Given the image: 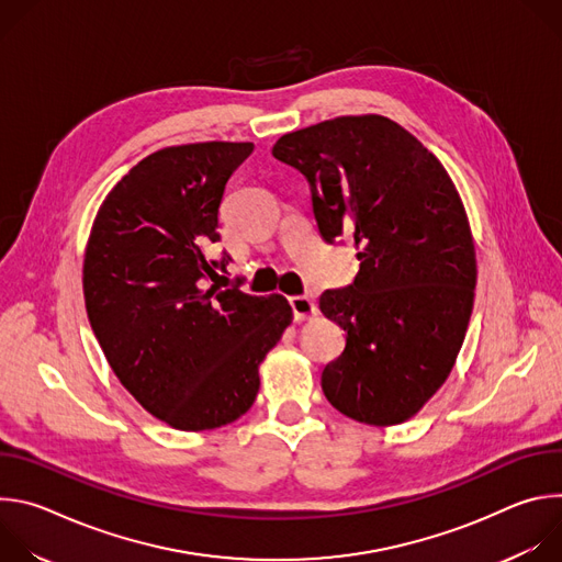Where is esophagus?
I'll use <instances>...</instances> for the list:
<instances>
[{
    "label": "esophagus",
    "instance_id": "obj_1",
    "mask_svg": "<svg viewBox=\"0 0 562 562\" xmlns=\"http://www.w3.org/2000/svg\"><path fill=\"white\" fill-rule=\"evenodd\" d=\"M289 304H291V308H293L295 323H302V319H308V317L317 315L315 302H313L311 297H306V295H293V297L289 300Z\"/></svg>",
    "mask_w": 562,
    "mask_h": 562
}]
</instances>
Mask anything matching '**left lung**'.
<instances>
[{
  "mask_svg": "<svg viewBox=\"0 0 562 562\" xmlns=\"http://www.w3.org/2000/svg\"><path fill=\"white\" fill-rule=\"evenodd\" d=\"M273 157L306 178L319 235L351 237L360 260L353 284L319 295L347 331L327 400L364 425L409 420L451 373L473 308L475 249L449 173L382 115L286 133Z\"/></svg>",
  "mask_w": 562,
  "mask_h": 562,
  "instance_id": "left-lung-1",
  "label": "left lung"
}]
</instances>
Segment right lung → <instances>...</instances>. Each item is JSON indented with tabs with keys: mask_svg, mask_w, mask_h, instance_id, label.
<instances>
[{
	"mask_svg": "<svg viewBox=\"0 0 562 562\" xmlns=\"http://www.w3.org/2000/svg\"><path fill=\"white\" fill-rule=\"evenodd\" d=\"M251 142H200L155 150L102 202L85 254L93 334L120 382L157 420L206 431L245 416L258 367L291 325L284 295L211 284L206 258L233 171Z\"/></svg>",
	"mask_w": 562,
	"mask_h": 562,
	"instance_id": "add662e5",
	"label": "right lung"
}]
</instances>
